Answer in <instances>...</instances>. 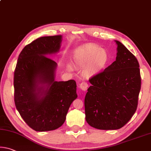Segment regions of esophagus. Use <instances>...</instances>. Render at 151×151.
I'll return each mask as SVG.
<instances>
[{
    "mask_svg": "<svg viewBox=\"0 0 151 151\" xmlns=\"http://www.w3.org/2000/svg\"><path fill=\"white\" fill-rule=\"evenodd\" d=\"M79 87L80 88H81V89L83 90V91H86L87 89V87H88V84L86 82H82L81 83L79 84Z\"/></svg>",
    "mask_w": 151,
    "mask_h": 151,
    "instance_id": "obj_1",
    "label": "esophagus"
}]
</instances>
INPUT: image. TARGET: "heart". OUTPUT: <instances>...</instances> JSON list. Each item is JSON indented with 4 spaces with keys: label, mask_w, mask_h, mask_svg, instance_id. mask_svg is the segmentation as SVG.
Returning a JSON list of instances; mask_svg holds the SVG:
<instances>
[{
    "label": "heart",
    "mask_w": 151,
    "mask_h": 151,
    "mask_svg": "<svg viewBox=\"0 0 151 151\" xmlns=\"http://www.w3.org/2000/svg\"><path fill=\"white\" fill-rule=\"evenodd\" d=\"M75 61L78 65L87 66L85 75L91 77L101 71L108 61V55L101 47L95 44H88L80 50L75 56ZM68 70H72L70 64L67 66Z\"/></svg>",
    "instance_id": "1"
}]
</instances>
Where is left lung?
Returning a JSON list of instances; mask_svg holds the SVG:
<instances>
[{
  "label": "left lung",
  "mask_w": 151,
  "mask_h": 151,
  "mask_svg": "<svg viewBox=\"0 0 151 151\" xmlns=\"http://www.w3.org/2000/svg\"><path fill=\"white\" fill-rule=\"evenodd\" d=\"M116 61L89 78L85 98V119L99 130H117L136 111L141 88L139 63L119 41Z\"/></svg>",
  "instance_id": "left-lung-1"
}]
</instances>
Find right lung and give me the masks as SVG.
<instances>
[{
	"instance_id": "add662e5",
	"label": "right lung",
	"mask_w": 151,
	"mask_h": 151,
	"mask_svg": "<svg viewBox=\"0 0 151 151\" xmlns=\"http://www.w3.org/2000/svg\"><path fill=\"white\" fill-rule=\"evenodd\" d=\"M61 41V35L37 38L25 45L16 64L13 83L15 107L25 122L35 131L60 127L77 97L76 81H55L56 63L45 56L58 52Z\"/></svg>"
}]
</instances>
